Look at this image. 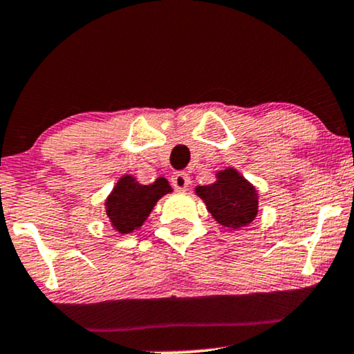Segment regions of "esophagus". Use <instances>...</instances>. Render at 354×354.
I'll return each mask as SVG.
<instances>
[{
  "mask_svg": "<svg viewBox=\"0 0 354 354\" xmlns=\"http://www.w3.org/2000/svg\"><path fill=\"white\" fill-rule=\"evenodd\" d=\"M190 184V177L185 172H177L172 177V185L176 187V190H185Z\"/></svg>",
  "mask_w": 354,
  "mask_h": 354,
  "instance_id": "obj_1",
  "label": "esophagus"
}]
</instances>
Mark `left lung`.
Returning <instances> with one entry per match:
<instances>
[{"label":"left lung","instance_id":"1","mask_svg":"<svg viewBox=\"0 0 354 354\" xmlns=\"http://www.w3.org/2000/svg\"><path fill=\"white\" fill-rule=\"evenodd\" d=\"M212 218L222 227L239 230L250 225L259 214V192L239 170L227 167L215 172V182L195 187Z\"/></svg>","mask_w":354,"mask_h":354}]
</instances>
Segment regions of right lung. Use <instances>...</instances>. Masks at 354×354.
Segmentation results:
<instances>
[{"mask_svg": "<svg viewBox=\"0 0 354 354\" xmlns=\"http://www.w3.org/2000/svg\"><path fill=\"white\" fill-rule=\"evenodd\" d=\"M167 178L159 177L152 184L144 185L131 174L118 178L114 189L104 201V209L109 218L112 230L120 235L139 230L147 220L153 207L164 195L172 192Z\"/></svg>", "mask_w": 354, "mask_h": 354, "instance_id": "obj_1", "label": "right lung"}]
</instances>
